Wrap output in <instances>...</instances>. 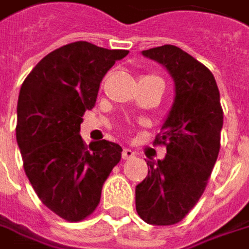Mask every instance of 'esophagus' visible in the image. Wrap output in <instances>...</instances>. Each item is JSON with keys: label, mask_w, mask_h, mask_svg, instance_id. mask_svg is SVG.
Masks as SVG:
<instances>
[{"label": "esophagus", "mask_w": 249, "mask_h": 249, "mask_svg": "<svg viewBox=\"0 0 249 249\" xmlns=\"http://www.w3.org/2000/svg\"><path fill=\"white\" fill-rule=\"evenodd\" d=\"M134 156H136V152L128 149V148H124L123 152H122V158H123V159H131V158H134Z\"/></svg>", "instance_id": "esophagus-1"}]
</instances>
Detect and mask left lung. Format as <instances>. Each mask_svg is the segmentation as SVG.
<instances>
[{
	"instance_id": "obj_1",
	"label": "left lung",
	"mask_w": 249,
	"mask_h": 249,
	"mask_svg": "<svg viewBox=\"0 0 249 249\" xmlns=\"http://www.w3.org/2000/svg\"><path fill=\"white\" fill-rule=\"evenodd\" d=\"M174 81V103L155 144L164 159L149 160L148 175L136 186V208L149 225L182 221L206 189L221 148L223 124L219 90L213 72L174 45L142 51Z\"/></svg>"
}]
</instances>
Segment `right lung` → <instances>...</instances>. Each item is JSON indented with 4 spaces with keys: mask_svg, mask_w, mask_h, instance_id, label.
Instances as JSON below:
<instances>
[{
    "mask_svg": "<svg viewBox=\"0 0 249 249\" xmlns=\"http://www.w3.org/2000/svg\"><path fill=\"white\" fill-rule=\"evenodd\" d=\"M127 54L86 41L68 43L45 56L20 88L16 140L24 171L41 201L66 221L96 210L122 158L121 145L103 140L88 146L79 131L104 75Z\"/></svg>",
    "mask_w": 249,
    "mask_h": 249,
    "instance_id": "1",
    "label": "right lung"
}]
</instances>
